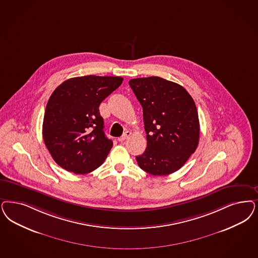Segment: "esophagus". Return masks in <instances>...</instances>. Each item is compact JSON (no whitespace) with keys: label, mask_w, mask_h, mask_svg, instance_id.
Returning <instances> with one entry per match:
<instances>
[{"label":"esophagus","mask_w":258,"mask_h":258,"mask_svg":"<svg viewBox=\"0 0 258 258\" xmlns=\"http://www.w3.org/2000/svg\"><path fill=\"white\" fill-rule=\"evenodd\" d=\"M131 134H132L131 132H125L121 137L118 138V141L119 142H124V140H126L128 138V136H131Z\"/></svg>","instance_id":"esophagus-1"}]
</instances>
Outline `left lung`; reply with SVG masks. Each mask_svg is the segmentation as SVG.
Masks as SVG:
<instances>
[{
  "label": "left lung",
  "instance_id": "1",
  "mask_svg": "<svg viewBox=\"0 0 258 258\" xmlns=\"http://www.w3.org/2000/svg\"><path fill=\"white\" fill-rule=\"evenodd\" d=\"M143 107L147 149L136 156L139 167L152 175L180 169L199 142V119L194 99L176 83L152 76L130 81Z\"/></svg>",
  "mask_w": 258,
  "mask_h": 258
}]
</instances>
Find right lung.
<instances>
[{
	"label": "right lung",
	"instance_id": "right-lung-1",
	"mask_svg": "<svg viewBox=\"0 0 258 258\" xmlns=\"http://www.w3.org/2000/svg\"><path fill=\"white\" fill-rule=\"evenodd\" d=\"M123 82L122 77L88 75L57 87L45 107L43 138L53 160L75 174L99 168L112 148L104 133L99 106Z\"/></svg>",
	"mask_w": 258,
	"mask_h": 258
}]
</instances>
